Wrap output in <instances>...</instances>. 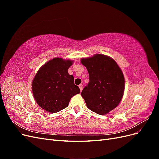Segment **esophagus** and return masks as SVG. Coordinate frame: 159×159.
<instances>
[{"label": "esophagus", "instance_id": "1", "mask_svg": "<svg viewBox=\"0 0 159 159\" xmlns=\"http://www.w3.org/2000/svg\"><path fill=\"white\" fill-rule=\"evenodd\" d=\"M79 88H80V89L81 91H82V89H83V85H82V84H80V85H79Z\"/></svg>", "mask_w": 159, "mask_h": 159}]
</instances>
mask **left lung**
I'll use <instances>...</instances> for the list:
<instances>
[{"label": "left lung", "mask_w": 159, "mask_h": 159, "mask_svg": "<svg viewBox=\"0 0 159 159\" xmlns=\"http://www.w3.org/2000/svg\"><path fill=\"white\" fill-rule=\"evenodd\" d=\"M86 67L89 82L81 91L89 109L105 115L118 106L125 90V78L119 66L111 57L103 54L81 59Z\"/></svg>", "instance_id": "left-lung-1"}]
</instances>
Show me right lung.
<instances>
[{
	"label": "right lung",
	"instance_id": "add662e5",
	"mask_svg": "<svg viewBox=\"0 0 159 159\" xmlns=\"http://www.w3.org/2000/svg\"><path fill=\"white\" fill-rule=\"evenodd\" d=\"M74 61L55 57L38 70L32 83L34 98L38 105L49 113H56L68 106L71 98L80 93L68 69Z\"/></svg>",
	"mask_w": 159,
	"mask_h": 159
}]
</instances>
